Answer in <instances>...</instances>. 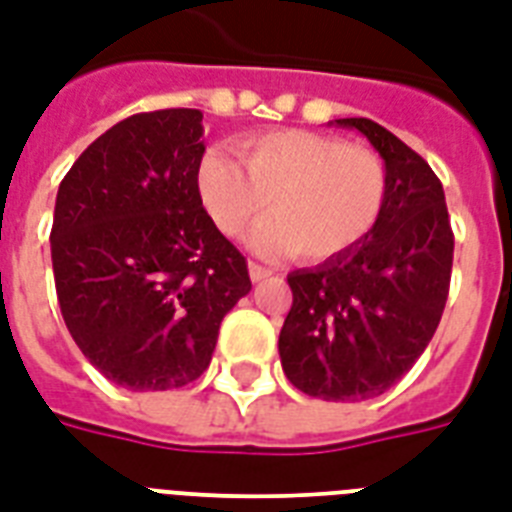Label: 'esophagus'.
I'll list each match as a JSON object with an SVG mask.
<instances>
[{
  "mask_svg": "<svg viewBox=\"0 0 512 512\" xmlns=\"http://www.w3.org/2000/svg\"><path fill=\"white\" fill-rule=\"evenodd\" d=\"M268 276H271V271H268V268H263V265H257V263H249V279L255 281H263V279H268Z\"/></svg>",
  "mask_w": 512,
  "mask_h": 512,
  "instance_id": "obj_1",
  "label": "esophagus"
}]
</instances>
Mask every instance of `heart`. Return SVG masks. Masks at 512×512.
Here are the masks:
<instances>
[{"label":"heart","mask_w":512,"mask_h":512,"mask_svg":"<svg viewBox=\"0 0 512 512\" xmlns=\"http://www.w3.org/2000/svg\"><path fill=\"white\" fill-rule=\"evenodd\" d=\"M239 159L209 148L199 162L201 204L228 236H241L268 212L252 236L257 252L295 249L308 260L348 252L374 231L385 209L388 175L380 156L335 135L276 130L239 143Z\"/></svg>","instance_id":"heart-1"}]
</instances>
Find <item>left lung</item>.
<instances>
[{
  "mask_svg": "<svg viewBox=\"0 0 512 512\" xmlns=\"http://www.w3.org/2000/svg\"><path fill=\"white\" fill-rule=\"evenodd\" d=\"M385 162L388 196L361 244L287 276L279 356L297 390L364 401L396 385L428 348L452 279L454 236L441 180L420 154L372 119H335Z\"/></svg>",
  "mask_w": 512,
  "mask_h": 512,
  "instance_id": "left-lung-1",
  "label": "left lung"
}]
</instances>
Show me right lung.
I'll list each match as a JSON object with an SVG mask.
<instances>
[{"instance_id":"right-lung-1","label":"right lung","mask_w":512,"mask_h":512,"mask_svg":"<svg viewBox=\"0 0 512 512\" xmlns=\"http://www.w3.org/2000/svg\"><path fill=\"white\" fill-rule=\"evenodd\" d=\"M196 108L135 114L63 177L52 273L68 332L127 390L183 388L212 361L220 321L249 295L247 260L201 207Z\"/></svg>"}]
</instances>
